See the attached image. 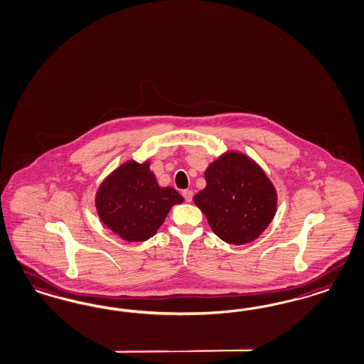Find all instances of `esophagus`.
Segmentation results:
<instances>
[{
	"label": "esophagus",
	"instance_id": "34e87169",
	"mask_svg": "<svg viewBox=\"0 0 364 364\" xmlns=\"http://www.w3.org/2000/svg\"><path fill=\"white\" fill-rule=\"evenodd\" d=\"M183 196H184V199L186 201L192 200V196H193V192L192 191H189V189H186V191H183Z\"/></svg>",
	"mask_w": 364,
	"mask_h": 364
}]
</instances>
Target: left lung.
<instances>
[{
    "instance_id": "8db88e82",
    "label": "left lung",
    "mask_w": 364,
    "mask_h": 364,
    "mask_svg": "<svg viewBox=\"0 0 364 364\" xmlns=\"http://www.w3.org/2000/svg\"><path fill=\"white\" fill-rule=\"evenodd\" d=\"M205 188L193 201L213 232L231 245L258 238L277 211V191L249 156L227 151L205 169Z\"/></svg>"
}]
</instances>
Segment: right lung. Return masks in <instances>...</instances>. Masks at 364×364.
Instances as JSON below:
<instances>
[{
	"mask_svg": "<svg viewBox=\"0 0 364 364\" xmlns=\"http://www.w3.org/2000/svg\"><path fill=\"white\" fill-rule=\"evenodd\" d=\"M183 196L172 187H160L149 161H126L107 176L95 195L102 223L127 242L151 238Z\"/></svg>",
	"mask_w": 364,
	"mask_h": 364,
	"instance_id": "1",
	"label": "right lung"
}]
</instances>
